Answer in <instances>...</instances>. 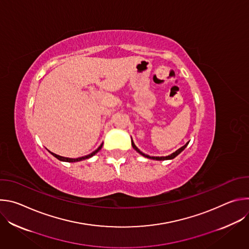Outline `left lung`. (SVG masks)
Instances as JSON below:
<instances>
[{
  "label": "left lung",
  "instance_id": "obj_1",
  "mask_svg": "<svg viewBox=\"0 0 249 249\" xmlns=\"http://www.w3.org/2000/svg\"><path fill=\"white\" fill-rule=\"evenodd\" d=\"M131 143H132V147H133V149H135L140 155H142L143 157H145V158H148V159H151V160H172V159H174L176 156H178L186 147H187V145H188V143H186L183 147H181L180 149H178L177 151H175L174 153H172L171 155H169V156H167V157H150V156H148V155H146V154H144V153H142L136 146H135V144H134V142H133V140L131 141Z\"/></svg>",
  "mask_w": 249,
  "mask_h": 249
}]
</instances>
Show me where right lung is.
<instances>
[{
    "mask_svg": "<svg viewBox=\"0 0 249 249\" xmlns=\"http://www.w3.org/2000/svg\"><path fill=\"white\" fill-rule=\"evenodd\" d=\"M101 148H102V144L94 151V152H92L91 154H89V155H88V156H85V157H82V158H78V159H70V158H65V157H61V156H58V155H56V154H54V153H51L50 151H49V153L51 154V155H53L56 159H58L59 160H62V161H68V162H76V161H80V160H87V159H89V158H91L92 156H94L98 151H100L101 150Z\"/></svg>",
    "mask_w": 249,
    "mask_h": 249,
    "instance_id": "1",
    "label": "right lung"
}]
</instances>
